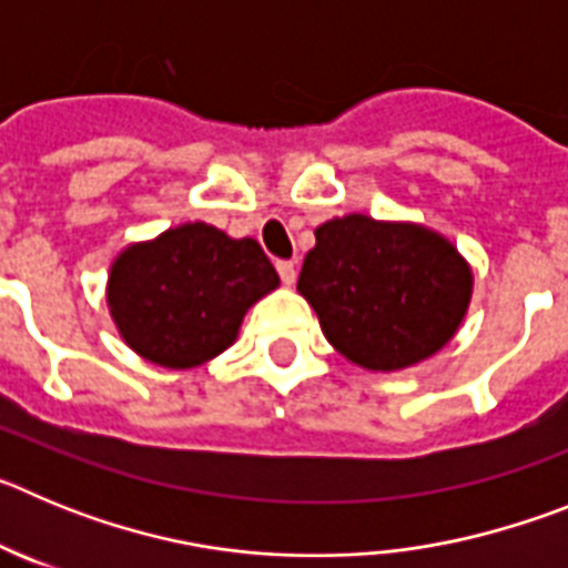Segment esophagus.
I'll return each instance as SVG.
<instances>
[{
    "label": "esophagus",
    "mask_w": 568,
    "mask_h": 568,
    "mask_svg": "<svg viewBox=\"0 0 568 568\" xmlns=\"http://www.w3.org/2000/svg\"><path fill=\"white\" fill-rule=\"evenodd\" d=\"M275 267H278L281 281H284L287 287H293V284H295V264H293V261H278Z\"/></svg>",
    "instance_id": "1"
}]
</instances>
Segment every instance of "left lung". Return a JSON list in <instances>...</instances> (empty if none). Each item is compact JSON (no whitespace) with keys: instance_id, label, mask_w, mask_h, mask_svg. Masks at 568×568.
I'll return each instance as SVG.
<instances>
[{"instance_id":"8db88e82","label":"left lung","mask_w":568,"mask_h":568,"mask_svg":"<svg viewBox=\"0 0 568 568\" xmlns=\"http://www.w3.org/2000/svg\"><path fill=\"white\" fill-rule=\"evenodd\" d=\"M298 293L344 358L395 373L458 333L471 270L453 241L433 230L353 213L315 230Z\"/></svg>"}]
</instances>
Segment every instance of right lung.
Instances as JSON below:
<instances>
[{"label":"right lung","mask_w":568,"mask_h":568,"mask_svg":"<svg viewBox=\"0 0 568 568\" xmlns=\"http://www.w3.org/2000/svg\"><path fill=\"white\" fill-rule=\"evenodd\" d=\"M278 287L253 239H230L204 222L130 244L113 261L108 307L133 353L190 369L224 353L244 313Z\"/></svg>","instance_id":"add662e5"}]
</instances>
